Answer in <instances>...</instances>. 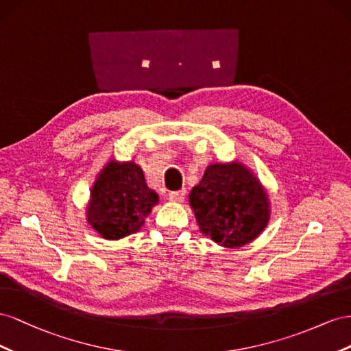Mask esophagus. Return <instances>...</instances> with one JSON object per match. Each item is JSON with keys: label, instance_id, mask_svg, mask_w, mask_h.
Returning <instances> with one entry per match:
<instances>
[{"label": "esophagus", "instance_id": "esophagus-1", "mask_svg": "<svg viewBox=\"0 0 351 351\" xmlns=\"http://www.w3.org/2000/svg\"><path fill=\"white\" fill-rule=\"evenodd\" d=\"M185 194H186V191L182 188V189H179V191L169 193V199H170V202H173V203H182L184 198H185Z\"/></svg>", "mask_w": 351, "mask_h": 351}]
</instances>
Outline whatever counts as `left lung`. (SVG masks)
<instances>
[{
    "label": "left lung",
    "mask_w": 351,
    "mask_h": 351,
    "mask_svg": "<svg viewBox=\"0 0 351 351\" xmlns=\"http://www.w3.org/2000/svg\"><path fill=\"white\" fill-rule=\"evenodd\" d=\"M189 206L199 231L226 248L253 241L270 217L265 188L238 162L207 166L202 181L191 189Z\"/></svg>",
    "instance_id": "left-lung-1"
}]
</instances>
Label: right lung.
<instances>
[{
    "label": "right lung",
    "mask_w": 351,
    "mask_h": 351,
    "mask_svg": "<svg viewBox=\"0 0 351 351\" xmlns=\"http://www.w3.org/2000/svg\"><path fill=\"white\" fill-rule=\"evenodd\" d=\"M158 203L134 162H108L97 176L86 207V222L106 239H120L139 231Z\"/></svg>",
    "instance_id": "1"
}]
</instances>
